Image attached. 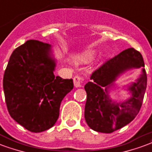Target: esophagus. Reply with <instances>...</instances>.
Masks as SVG:
<instances>
[{"instance_id":"esophagus-1","label":"esophagus","mask_w":152,"mask_h":152,"mask_svg":"<svg viewBox=\"0 0 152 152\" xmlns=\"http://www.w3.org/2000/svg\"><path fill=\"white\" fill-rule=\"evenodd\" d=\"M83 83V77H79V76H75V77H74V85H75V87H81Z\"/></svg>"}]
</instances>
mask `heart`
<instances>
[{
	"label": "heart",
	"instance_id": "heart-1",
	"mask_svg": "<svg viewBox=\"0 0 152 152\" xmlns=\"http://www.w3.org/2000/svg\"><path fill=\"white\" fill-rule=\"evenodd\" d=\"M93 58V53H91V52H88V53H86L84 54L81 56H78L76 58L77 61H82V62H88V61H91Z\"/></svg>",
	"mask_w": 152,
	"mask_h": 152
}]
</instances>
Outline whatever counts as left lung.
Returning <instances> with one entry per match:
<instances>
[{"label": "left lung", "mask_w": 152, "mask_h": 152, "mask_svg": "<svg viewBox=\"0 0 152 152\" xmlns=\"http://www.w3.org/2000/svg\"><path fill=\"white\" fill-rule=\"evenodd\" d=\"M142 54L129 48L105 62L93 72L85 85L87 99L85 119L92 130L111 133L131 123L142 106L147 88V74ZM142 68V74L129 88L131 96L124 102L115 103L110 98L109 90L117 77L129 69Z\"/></svg>", "instance_id": "8db88e82"}]
</instances>
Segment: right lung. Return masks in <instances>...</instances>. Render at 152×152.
Wrapping results in <instances>:
<instances>
[{
  "mask_svg": "<svg viewBox=\"0 0 152 152\" xmlns=\"http://www.w3.org/2000/svg\"><path fill=\"white\" fill-rule=\"evenodd\" d=\"M55 59L48 43L28 40L10 56L3 89L10 116L31 132L55 124L60 105L74 88L72 79L55 76Z\"/></svg>",
  "mask_w": 152,
  "mask_h": 152,
  "instance_id": "add662e5",
  "label": "right lung"
}]
</instances>
